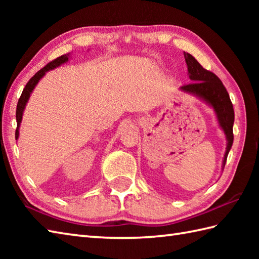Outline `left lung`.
Segmentation results:
<instances>
[{
  "instance_id": "obj_1",
  "label": "left lung",
  "mask_w": 259,
  "mask_h": 259,
  "mask_svg": "<svg viewBox=\"0 0 259 259\" xmlns=\"http://www.w3.org/2000/svg\"><path fill=\"white\" fill-rule=\"evenodd\" d=\"M184 56L187 67H188L189 79L192 82L189 84L183 85L180 88V90L201 99L203 102L210 106L213 109L214 113H216L219 126L223 129L227 139L226 152H225L223 160L224 169L234 141L233 125L235 113L233 103L230 101L226 88L224 87L223 82L216 74L203 69L200 63L191 54L184 52Z\"/></svg>"
}]
</instances>
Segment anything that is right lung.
Listing matches in <instances>:
<instances>
[{
  "label": "right lung",
  "mask_w": 259,
  "mask_h": 259,
  "mask_svg": "<svg viewBox=\"0 0 259 259\" xmlns=\"http://www.w3.org/2000/svg\"><path fill=\"white\" fill-rule=\"evenodd\" d=\"M70 57H71V54L68 53V54H63V56L57 58L56 60H53V61H51L50 63H48L45 68L41 69L40 71H37V72L33 75L30 79V81L26 83L25 88L23 89V92H22V95L19 99L18 106H16V123H18V126H16V131H15V139L16 140L19 139V135H20L19 130H20V124L22 122V115H23V111L25 109L26 103H27V101H29L31 93L33 90H34V88L37 84V82L40 81L43 76H45V74L48 72V71L56 69V68L60 67L61 64L68 62Z\"/></svg>",
  "instance_id": "add662e5"
}]
</instances>
